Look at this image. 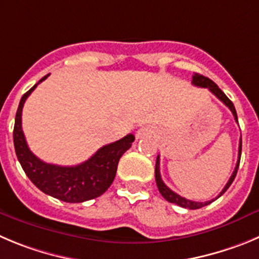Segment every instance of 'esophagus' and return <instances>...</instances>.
<instances>
[{"label": "esophagus", "mask_w": 259, "mask_h": 259, "mask_svg": "<svg viewBox=\"0 0 259 259\" xmlns=\"http://www.w3.org/2000/svg\"><path fill=\"white\" fill-rule=\"evenodd\" d=\"M152 134V130L148 129V127H142L137 132V138H144L148 137V135Z\"/></svg>", "instance_id": "obj_1"}]
</instances>
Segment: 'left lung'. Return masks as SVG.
<instances>
[{"label": "left lung", "mask_w": 259, "mask_h": 259, "mask_svg": "<svg viewBox=\"0 0 259 259\" xmlns=\"http://www.w3.org/2000/svg\"><path fill=\"white\" fill-rule=\"evenodd\" d=\"M192 83L194 84V85L197 87H202V88H208L209 91L212 92V93L214 94V96L219 98L220 101H221L222 103H225V106H228L229 108H230V111L233 112L234 115V118H235V121L238 122V115H236V110L235 107H234L233 102H231L230 100H229L228 97H226V94L224 93V92L221 91V89L217 87L216 83H213V81L211 80V79L206 78V76H203V75L200 74H197L195 72L194 75H193V80ZM240 156H241V138L240 141H239V154H238V162H236V166H235V170H234L233 175L230 176V179H229L228 184L225 185V188L222 189V192L220 193L219 195H217L214 199L212 200H208V202H194V200H189L187 199V198L181 197V195L176 194L175 192H172V190L170 189L168 187H166V184L162 181V179H161V172H159V156H157V159H156V168H154V175H156V183H157V188H158L159 193H161V195H162L163 198H165L167 202L170 203H175V204H178V206L183 207V208H189V209H198V208H202V207L204 206H208L209 203H212L213 200H216L217 198L221 197L222 194H224L226 190L229 189V187H230L231 184H233L234 179H235L236 176V172H238V168H239V163H240Z\"/></svg>", "instance_id": "8db88e82"}]
</instances>
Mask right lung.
<instances>
[{
    "instance_id": "1",
    "label": "right lung",
    "mask_w": 259,
    "mask_h": 259,
    "mask_svg": "<svg viewBox=\"0 0 259 259\" xmlns=\"http://www.w3.org/2000/svg\"><path fill=\"white\" fill-rule=\"evenodd\" d=\"M43 76L23 97L16 111L14 126V147L19 162L30 181L45 194L67 203H81L102 195L112 184L118 161L132 147L135 137L127 134L120 141L103 146L85 162L76 166H57L43 162L31 153L26 144L21 127V112L26 98L39 83L48 78Z\"/></svg>"
}]
</instances>
